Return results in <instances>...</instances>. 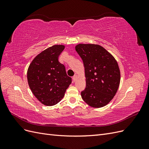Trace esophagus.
<instances>
[{
  "mask_svg": "<svg viewBox=\"0 0 149 149\" xmlns=\"http://www.w3.org/2000/svg\"><path fill=\"white\" fill-rule=\"evenodd\" d=\"M76 79H77V75L75 74V75H74V76H73V81L74 82L76 80Z\"/></svg>",
  "mask_w": 149,
  "mask_h": 149,
  "instance_id": "1",
  "label": "esophagus"
}]
</instances>
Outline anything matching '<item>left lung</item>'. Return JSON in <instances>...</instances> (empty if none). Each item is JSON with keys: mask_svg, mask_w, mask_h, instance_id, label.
<instances>
[{"mask_svg": "<svg viewBox=\"0 0 149 149\" xmlns=\"http://www.w3.org/2000/svg\"><path fill=\"white\" fill-rule=\"evenodd\" d=\"M76 51L83 60L86 85L81 93L85 102L93 107L107 104L118 91L120 74L115 58L98 45L79 44Z\"/></svg>", "mask_w": 149, "mask_h": 149, "instance_id": "obj_1", "label": "left lung"}]
</instances>
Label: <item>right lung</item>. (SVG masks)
Here are the masks:
<instances>
[{
    "instance_id": "add662e5",
    "label": "right lung",
    "mask_w": 149,
    "mask_h": 149,
    "mask_svg": "<svg viewBox=\"0 0 149 149\" xmlns=\"http://www.w3.org/2000/svg\"><path fill=\"white\" fill-rule=\"evenodd\" d=\"M65 46L53 45L36 56L27 71L29 87L35 96L44 105L56 104L63 97L71 83L65 66L58 61Z\"/></svg>"
}]
</instances>
